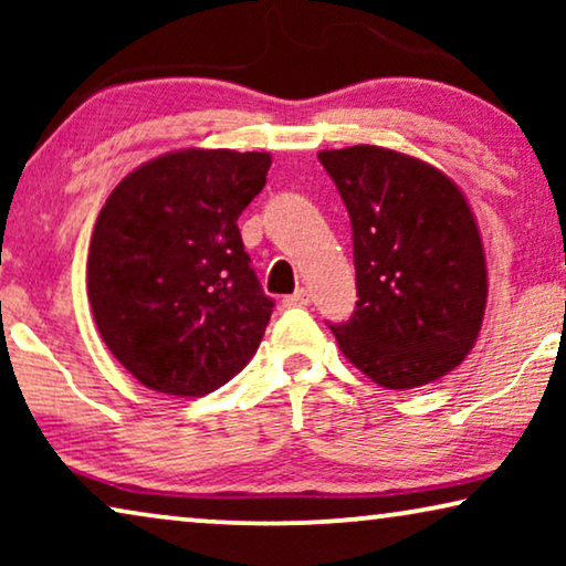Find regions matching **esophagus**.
I'll return each instance as SVG.
<instances>
[{
    "label": "esophagus",
    "mask_w": 566,
    "mask_h": 566,
    "mask_svg": "<svg viewBox=\"0 0 566 566\" xmlns=\"http://www.w3.org/2000/svg\"><path fill=\"white\" fill-rule=\"evenodd\" d=\"M285 306H308L312 304V293H308L306 289H298L296 293H291V296L283 298Z\"/></svg>",
    "instance_id": "1"
}]
</instances>
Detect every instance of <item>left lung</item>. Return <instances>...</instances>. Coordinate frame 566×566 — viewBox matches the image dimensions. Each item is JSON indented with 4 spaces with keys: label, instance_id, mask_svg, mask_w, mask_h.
I'll list each match as a JSON object with an SVG mask.
<instances>
[{
    "label": "left lung",
    "instance_id": "left-lung-1",
    "mask_svg": "<svg viewBox=\"0 0 566 566\" xmlns=\"http://www.w3.org/2000/svg\"><path fill=\"white\" fill-rule=\"evenodd\" d=\"M353 223L358 304L332 324L370 381L415 389L467 358L486 306L484 247L471 206L428 161L381 146L319 151Z\"/></svg>",
    "mask_w": 566,
    "mask_h": 566
}]
</instances>
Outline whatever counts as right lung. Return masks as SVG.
Returning <instances> with one entry per match:
<instances>
[{"mask_svg": "<svg viewBox=\"0 0 566 566\" xmlns=\"http://www.w3.org/2000/svg\"><path fill=\"white\" fill-rule=\"evenodd\" d=\"M270 161L265 151H169L107 196L87 296L107 350L146 389L206 397L258 353L273 298L237 219L265 188Z\"/></svg>", "mask_w": 566, "mask_h": 566, "instance_id": "1", "label": "right lung"}]
</instances>
